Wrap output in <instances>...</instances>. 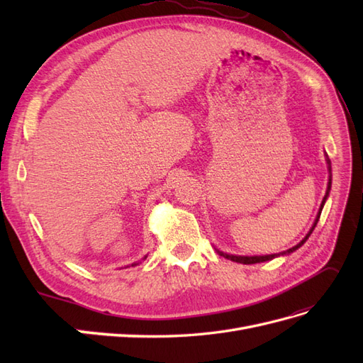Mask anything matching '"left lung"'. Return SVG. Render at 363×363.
<instances>
[{
	"label": "left lung",
	"instance_id": "8db88e82",
	"mask_svg": "<svg viewBox=\"0 0 363 363\" xmlns=\"http://www.w3.org/2000/svg\"><path fill=\"white\" fill-rule=\"evenodd\" d=\"M327 163H328V172H330V179H328V184H327V192H325V195H324V200H323V203H321L320 212H318V216H316L315 223H313V225H312V228H311V232L306 235V238L301 240L300 244H296L295 247H292V248H289V250H286V251L280 252V255H289V252H292V251H295V250H298V248H300V247H301V245L306 242V240L309 239L311 233L313 232V228L316 227V223H318V219H320V215H321V211H323V207H324V203H325L327 196H328V192H330V188H332V167H330V160H328V157H327ZM216 251L219 252V256H223V257H225V259H228V260L238 262V263H244V265H251V263H260V262L272 260L274 257L280 256V255H268V256H233V255H227V252H223V251H219V250H216Z\"/></svg>",
	"mask_w": 363,
	"mask_h": 363
}]
</instances>
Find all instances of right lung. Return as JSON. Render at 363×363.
Instances as JSON below:
<instances>
[{
    "label": "right lung",
    "instance_id": "add662e5",
    "mask_svg": "<svg viewBox=\"0 0 363 363\" xmlns=\"http://www.w3.org/2000/svg\"><path fill=\"white\" fill-rule=\"evenodd\" d=\"M144 259H147V256ZM135 265H138V263H131V267H135Z\"/></svg>",
    "mask_w": 363,
    "mask_h": 363
}]
</instances>
